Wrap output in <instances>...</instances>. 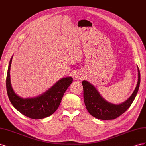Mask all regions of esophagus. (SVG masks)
Listing matches in <instances>:
<instances>
[{
    "mask_svg": "<svg viewBox=\"0 0 146 146\" xmlns=\"http://www.w3.org/2000/svg\"><path fill=\"white\" fill-rule=\"evenodd\" d=\"M75 77H76V78L77 79H78V80H79V79H82L83 78V75H82L80 72H77L76 74H75Z\"/></svg>",
    "mask_w": 146,
    "mask_h": 146,
    "instance_id": "obj_1",
    "label": "esophagus"
}]
</instances>
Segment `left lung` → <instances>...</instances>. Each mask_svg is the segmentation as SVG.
<instances>
[{
    "mask_svg": "<svg viewBox=\"0 0 146 146\" xmlns=\"http://www.w3.org/2000/svg\"><path fill=\"white\" fill-rule=\"evenodd\" d=\"M137 68L138 78L135 89L129 99L119 104L106 100L92 84L86 80L82 82L84 102L91 116L100 120H112L120 116L129 109L138 93L140 85V72L138 66Z\"/></svg>",
    "mask_w": 146,
    "mask_h": 146,
    "instance_id": "obj_1",
    "label": "left lung"
}]
</instances>
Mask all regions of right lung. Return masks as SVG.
Returning <instances> with one entry per match:
<instances>
[{
	"instance_id": "obj_1",
	"label": "right lung",
	"mask_w": 146,
	"mask_h": 146,
	"mask_svg": "<svg viewBox=\"0 0 146 146\" xmlns=\"http://www.w3.org/2000/svg\"><path fill=\"white\" fill-rule=\"evenodd\" d=\"M13 56L8 65L6 86L11 104L23 115L33 119L50 116L58 109L65 91L73 81L71 77L62 78L44 93L33 98H24L13 90L10 80V67Z\"/></svg>"
}]
</instances>
